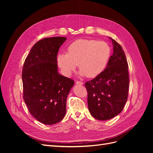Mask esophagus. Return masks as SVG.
Returning <instances> with one entry per match:
<instances>
[{
    "label": "esophagus",
    "mask_w": 153,
    "mask_h": 153,
    "mask_svg": "<svg viewBox=\"0 0 153 153\" xmlns=\"http://www.w3.org/2000/svg\"><path fill=\"white\" fill-rule=\"evenodd\" d=\"M75 84H76V85H83V82H81V81L76 80V82H75Z\"/></svg>",
    "instance_id": "obj_1"
}]
</instances>
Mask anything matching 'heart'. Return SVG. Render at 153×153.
Wrapping results in <instances>:
<instances>
[{"label":"heart","mask_w":153,"mask_h":153,"mask_svg":"<svg viewBox=\"0 0 153 153\" xmlns=\"http://www.w3.org/2000/svg\"><path fill=\"white\" fill-rule=\"evenodd\" d=\"M111 50L105 41L95 39H78L69 45L68 53H59L57 61L61 71L71 76L79 64L80 74L94 78L102 73L107 66Z\"/></svg>","instance_id":"b5f03b06"}]
</instances>
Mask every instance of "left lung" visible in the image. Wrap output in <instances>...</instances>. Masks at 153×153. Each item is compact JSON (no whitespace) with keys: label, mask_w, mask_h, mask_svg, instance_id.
Returning <instances> with one entry per match:
<instances>
[{"label":"left lung","mask_w":153,"mask_h":153,"mask_svg":"<svg viewBox=\"0 0 153 153\" xmlns=\"http://www.w3.org/2000/svg\"><path fill=\"white\" fill-rule=\"evenodd\" d=\"M113 54L107 66L100 75L86 82L88 108L92 116L105 121L122 112L128 100V64L123 48L110 38Z\"/></svg>","instance_id":"obj_1"}]
</instances>
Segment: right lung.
I'll list each match as a JSON object with an SVG mask.
<instances>
[{
	"instance_id": "obj_1",
	"label": "right lung",
	"mask_w": 153,
	"mask_h": 153,
	"mask_svg": "<svg viewBox=\"0 0 153 153\" xmlns=\"http://www.w3.org/2000/svg\"><path fill=\"white\" fill-rule=\"evenodd\" d=\"M66 39L52 37L38 41L23 66V98L30 114L45 124H56L65 116L67 97L75 83L57 71V53Z\"/></svg>"
}]
</instances>
